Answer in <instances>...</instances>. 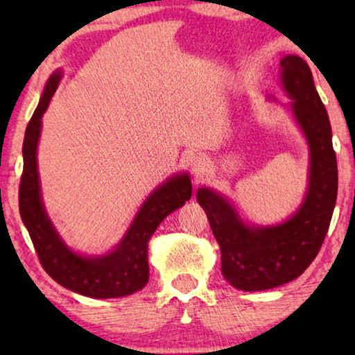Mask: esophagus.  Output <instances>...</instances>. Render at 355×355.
Wrapping results in <instances>:
<instances>
[{"label":"esophagus","instance_id":"1","mask_svg":"<svg viewBox=\"0 0 355 355\" xmlns=\"http://www.w3.org/2000/svg\"><path fill=\"white\" fill-rule=\"evenodd\" d=\"M189 166H191L193 173L200 174L205 171V168H207V158L200 153H193L189 157Z\"/></svg>","mask_w":355,"mask_h":355}]
</instances>
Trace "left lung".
Segmentation results:
<instances>
[{
	"mask_svg": "<svg viewBox=\"0 0 355 355\" xmlns=\"http://www.w3.org/2000/svg\"><path fill=\"white\" fill-rule=\"evenodd\" d=\"M281 85L288 105L309 145V184L304 202L279 225L254 226L234 205L208 187L197 191L213 236L221 250V273L241 291L283 286L304 273L327 236L338 196V164L331 124L315 89L312 71L300 56L286 55L279 62Z\"/></svg>",
	"mask_w": 355,
	"mask_h": 355,
	"instance_id": "left-lung-1",
	"label": "left lung"
}]
</instances>
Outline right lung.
Masks as SVG:
<instances>
[{
	"mask_svg": "<svg viewBox=\"0 0 355 355\" xmlns=\"http://www.w3.org/2000/svg\"><path fill=\"white\" fill-rule=\"evenodd\" d=\"M62 74L55 71L43 89L40 103L27 124L22 145L24 171L19 187V211L35 247L43 270L62 288L94 299L125 297L148 283V241L169 213L192 196L187 173L174 174L145 198L123 239L103 255H82L66 245L43 205L37 147L42 116L55 95Z\"/></svg>",
	"mask_w": 355,
	"mask_h": 355,
	"instance_id": "1",
	"label": "right lung"
}]
</instances>
